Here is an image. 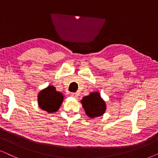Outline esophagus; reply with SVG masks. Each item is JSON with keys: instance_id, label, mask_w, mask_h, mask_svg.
Returning a JSON list of instances; mask_svg holds the SVG:
<instances>
[{"instance_id": "34e87169", "label": "esophagus", "mask_w": 158, "mask_h": 158, "mask_svg": "<svg viewBox=\"0 0 158 158\" xmlns=\"http://www.w3.org/2000/svg\"><path fill=\"white\" fill-rule=\"evenodd\" d=\"M71 96H72L73 98L77 99L78 97H79V94H78L77 93H76V92H73V93H71Z\"/></svg>"}]
</instances>
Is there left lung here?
Segmentation results:
<instances>
[{
    "instance_id": "1",
    "label": "left lung",
    "mask_w": 158,
    "mask_h": 158,
    "mask_svg": "<svg viewBox=\"0 0 158 158\" xmlns=\"http://www.w3.org/2000/svg\"><path fill=\"white\" fill-rule=\"evenodd\" d=\"M81 102L86 113L89 118L100 116L106 111V102L98 92H92L89 95L84 97Z\"/></svg>"
}]
</instances>
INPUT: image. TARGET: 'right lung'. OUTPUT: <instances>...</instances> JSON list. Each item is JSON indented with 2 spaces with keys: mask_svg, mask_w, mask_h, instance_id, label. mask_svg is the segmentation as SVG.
<instances>
[{
  "mask_svg": "<svg viewBox=\"0 0 158 158\" xmlns=\"http://www.w3.org/2000/svg\"><path fill=\"white\" fill-rule=\"evenodd\" d=\"M64 95L61 92L56 91L53 86H48L40 91L38 94L40 108L48 113L56 112L62 104Z\"/></svg>",
  "mask_w": 158,
  "mask_h": 158,
  "instance_id": "obj_1",
  "label": "right lung"
}]
</instances>
